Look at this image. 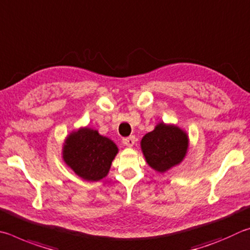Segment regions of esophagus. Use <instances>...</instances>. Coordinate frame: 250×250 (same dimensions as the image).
Wrapping results in <instances>:
<instances>
[{"mask_svg": "<svg viewBox=\"0 0 250 250\" xmlns=\"http://www.w3.org/2000/svg\"><path fill=\"white\" fill-rule=\"evenodd\" d=\"M123 144H124L126 147H133V145L135 144V137L129 136V137L123 138Z\"/></svg>", "mask_w": 250, "mask_h": 250, "instance_id": "34e87169", "label": "esophagus"}]
</instances>
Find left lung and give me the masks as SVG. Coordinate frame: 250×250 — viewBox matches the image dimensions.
Here are the masks:
<instances>
[{"label":"left lung","mask_w":250,"mask_h":250,"mask_svg":"<svg viewBox=\"0 0 250 250\" xmlns=\"http://www.w3.org/2000/svg\"><path fill=\"white\" fill-rule=\"evenodd\" d=\"M142 150L147 164L158 172H165L181 163L187 154L189 139L178 126L159 123L143 137Z\"/></svg>","instance_id":"left-lung-1"}]
</instances>
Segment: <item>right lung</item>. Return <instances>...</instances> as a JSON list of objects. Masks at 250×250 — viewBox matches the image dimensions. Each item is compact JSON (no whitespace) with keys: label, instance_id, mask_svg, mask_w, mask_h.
Returning <instances> with one entry per match:
<instances>
[{"label":"right lung","instance_id":"1","mask_svg":"<svg viewBox=\"0 0 250 250\" xmlns=\"http://www.w3.org/2000/svg\"><path fill=\"white\" fill-rule=\"evenodd\" d=\"M117 151L111 139L85 127L69 135L62 155L64 163L79 177L86 181H99L107 176Z\"/></svg>","mask_w":250,"mask_h":250}]
</instances>
